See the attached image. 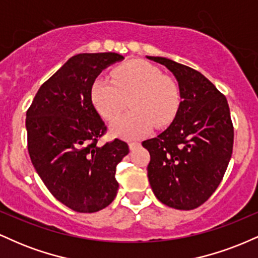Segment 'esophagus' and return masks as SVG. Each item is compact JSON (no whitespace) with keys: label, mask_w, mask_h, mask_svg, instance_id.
Wrapping results in <instances>:
<instances>
[{"label":"esophagus","mask_w":258,"mask_h":258,"mask_svg":"<svg viewBox=\"0 0 258 258\" xmlns=\"http://www.w3.org/2000/svg\"><path fill=\"white\" fill-rule=\"evenodd\" d=\"M139 146H141V143H139V142H130L128 143L130 150H135L136 148H138Z\"/></svg>","instance_id":"34e87169"}]
</instances>
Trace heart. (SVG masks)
<instances>
[{
  "instance_id": "b5f03b06",
  "label": "heart",
  "mask_w": 258,
  "mask_h": 258,
  "mask_svg": "<svg viewBox=\"0 0 258 258\" xmlns=\"http://www.w3.org/2000/svg\"><path fill=\"white\" fill-rule=\"evenodd\" d=\"M112 80L98 76L91 87L94 106L108 122L120 117L130 102L131 112L111 126L112 135L126 139L147 135L154 126L168 125L178 112L177 82L149 61L136 59L115 68Z\"/></svg>"
}]
</instances>
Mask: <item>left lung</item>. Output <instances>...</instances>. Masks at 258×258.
<instances>
[{
	"label": "left lung",
	"mask_w": 258,
	"mask_h": 258,
	"mask_svg": "<svg viewBox=\"0 0 258 258\" xmlns=\"http://www.w3.org/2000/svg\"><path fill=\"white\" fill-rule=\"evenodd\" d=\"M178 82L180 102L171 125L144 141L150 154L148 178L155 197L177 210H193L220 185L233 152L234 130L226 97L203 74L165 57Z\"/></svg>",
	"instance_id": "left-lung-1"
}]
</instances>
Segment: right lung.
Segmentation results:
<instances>
[{
  "instance_id": "add662e5",
  "label": "right lung",
  "mask_w": 258,
  "mask_h": 258,
  "mask_svg": "<svg viewBox=\"0 0 258 258\" xmlns=\"http://www.w3.org/2000/svg\"><path fill=\"white\" fill-rule=\"evenodd\" d=\"M122 59L112 52L74 55L41 86L26 111L32 165L53 197L76 212L104 209L119 189L116 165L128 146L117 138L97 144L106 126L92 103L91 87Z\"/></svg>"
}]
</instances>
